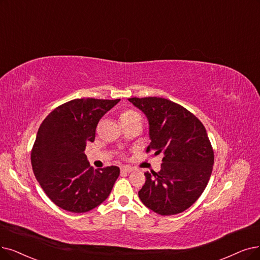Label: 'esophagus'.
<instances>
[{
	"mask_svg": "<svg viewBox=\"0 0 260 260\" xmlns=\"http://www.w3.org/2000/svg\"><path fill=\"white\" fill-rule=\"evenodd\" d=\"M120 172L121 173H130V172H133V169L130 168V166H122V168H120Z\"/></svg>",
	"mask_w": 260,
	"mask_h": 260,
	"instance_id": "1",
	"label": "esophagus"
}]
</instances>
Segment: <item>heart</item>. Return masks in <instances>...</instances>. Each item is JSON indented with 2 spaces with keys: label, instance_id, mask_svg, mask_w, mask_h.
<instances>
[{
  "label": "heart",
  "instance_id": "b5f03b06",
  "mask_svg": "<svg viewBox=\"0 0 260 260\" xmlns=\"http://www.w3.org/2000/svg\"><path fill=\"white\" fill-rule=\"evenodd\" d=\"M140 114L137 113L136 111H132V110H126L123 111L121 114H120V121H123V120H129L131 118H134V117H139Z\"/></svg>",
  "mask_w": 260,
  "mask_h": 260
}]
</instances>
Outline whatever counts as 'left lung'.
Instances as JSON below:
<instances>
[{
    "instance_id": "1",
    "label": "left lung",
    "mask_w": 260,
    "mask_h": 260,
    "mask_svg": "<svg viewBox=\"0 0 260 260\" xmlns=\"http://www.w3.org/2000/svg\"><path fill=\"white\" fill-rule=\"evenodd\" d=\"M149 121L146 152L163 154L160 172L145 173L142 203L155 213L173 215L191 207L212 173L214 152L202 121L178 103L159 97L129 98Z\"/></svg>"
}]
</instances>
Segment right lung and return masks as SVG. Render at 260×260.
Listing matches in <instances>:
<instances>
[{
    "instance_id": "1",
    "label": "right lung",
    "mask_w": 260,
    "mask_h": 260,
    "mask_svg": "<svg viewBox=\"0 0 260 260\" xmlns=\"http://www.w3.org/2000/svg\"><path fill=\"white\" fill-rule=\"evenodd\" d=\"M120 99H74L55 108L41 122L30 151L35 177L59 208L87 212L105 202L119 168L94 170L84 153L94 142L100 118Z\"/></svg>"
}]
</instances>
